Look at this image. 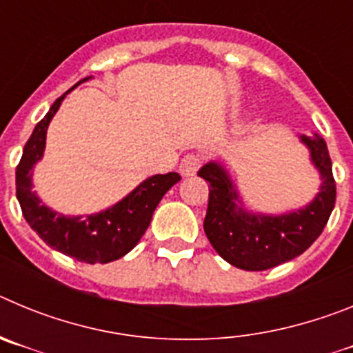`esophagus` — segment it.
<instances>
[{"label":"esophagus","instance_id":"1","mask_svg":"<svg viewBox=\"0 0 353 353\" xmlns=\"http://www.w3.org/2000/svg\"><path fill=\"white\" fill-rule=\"evenodd\" d=\"M201 162H203V159L199 157V155L187 154L185 157L180 161V173H182L183 176H192V174H196V171L199 170Z\"/></svg>","mask_w":353,"mask_h":353}]
</instances>
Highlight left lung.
I'll return each mask as SVG.
<instances>
[{"instance_id":"obj_1","label":"left lung","mask_w":353,"mask_h":353,"mask_svg":"<svg viewBox=\"0 0 353 353\" xmlns=\"http://www.w3.org/2000/svg\"><path fill=\"white\" fill-rule=\"evenodd\" d=\"M302 141L311 150L313 164L322 174V187L313 203L292 214L270 217L254 215L236 207L239 196L223 168L210 162L198 174L210 183L203 230L210 244L233 267L242 270H267L293 260L323 232L336 203L332 162L322 138Z\"/></svg>"}]
</instances>
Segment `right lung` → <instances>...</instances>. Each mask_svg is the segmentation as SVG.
Wrapping results in <instances>:
<instances>
[{"mask_svg":"<svg viewBox=\"0 0 353 353\" xmlns=\"http://www.w3.org/2000/svg\"><path fill=\"white\" fill-rule=\"evenodd\" d=\"M76 86H72L70 90ZM63 97L56 99L49 113L37 123L35 130L24 145L23 157L15 170V194L24 219L46 244L84 263H109L127 254L138 244L150 226L159 201L179 182L180 174L168 173L150 176L120 203L97 215L65 217L43 207L35 192H31V168L42 157L49 121L61 105Z\"/></svg>","mask_w":353,"mask_h":353,"instance_id":"obj_1","label":"right lung"}]
</instances>
